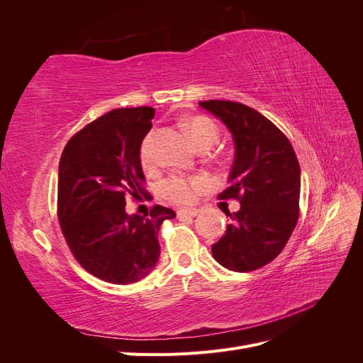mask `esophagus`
Listing matches in <instances>:
<instances>
[{"label": "esophagus", "mask_w": 363, "mask_h": 363, "mask_svg": "<svg viewBox=\"0 0 363 363\" xmlns=\"http://www.w3.org/2000/svg\"><path fill=\"white\" fill-rule=\"evenodd\" d=\"M199 208H180V211H177L179 218H195L199 216Z\"/></svg>", "instance_id": "obj_1"}]
</instances>
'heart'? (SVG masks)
I'll use <instances>...</instances> for the list:
<instances>
[{"label": "heart", "mask_w": 363, "mask_h": 363, "mask_svg": "<svg viewBox=\"0 0 363 363\" xmlns=\"http://www.w3.org/2000/svg\"><path fill=\"white\" fill-rule=\"evenodd\" d=\"M189 133L195 142L196 147L204 144H213L218 138V128L213 121L207 116H194L188 121ZM155 130L148 131L145 138L142 139L139 147V160L144 169H151L156 164L155 155ZM207 182L203 177H180V175H172L162 184V194L164 199L174 204H191L194 203L196 194L206 188Z\"/></svg>", "instance_id": "heart-1"}]
</instances>
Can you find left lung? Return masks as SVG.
<instances>
[{"label":"left lung","instance_id":"8db88e82","mask_svg":"<svg viewBox=\"0 0 363 363\" xmlns=\"http://www.w3.org/2000/svg\"><path fill=\"white\" fill-rule=\"evenodd\" d=\"M232 131L236 156L230 186L219 200L240 208L225 235L212 245L218 263L248 272L268 265L283 251L300 216V164L289 139L268 118L245 104L200 101Z\"/></svg>","mask_w":363,"mask_h":363}]
</instances>
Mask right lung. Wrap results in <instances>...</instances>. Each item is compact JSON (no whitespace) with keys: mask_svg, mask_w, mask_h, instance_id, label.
I'll use <instances>...</instances> for the list:
<instances>
[{"mask_svg":"<svg viewBox=\"0 0 363 363\" xmlns=\"http://www.w3.org/2000/svg\"><path fill=\"white\" fill-rule=\"evenodd\" d=\"M152 107L115 108L83 127L59 162L57 216L75 260L100 280L128 284L144 279L160 255L159 228L175 212L152 206L127 215L128 199L145 195L139 160L151 130Z\"/></svg>","mask_w":363,"mask_h":363,"instance_id":"obj_1","label":"right lung"}]
</instances>
